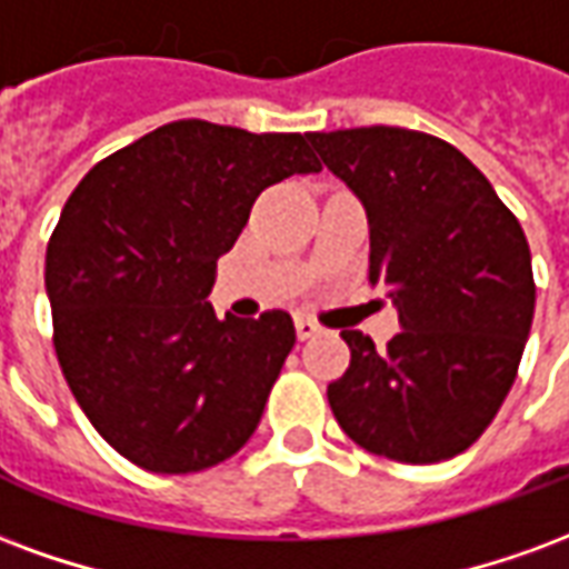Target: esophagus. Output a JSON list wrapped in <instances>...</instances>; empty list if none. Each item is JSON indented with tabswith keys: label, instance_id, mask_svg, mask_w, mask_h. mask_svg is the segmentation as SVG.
I'll return each instance as SVG.
<instances>
[{
	"label": "esophagus",
	"instance_id": "obj_1",
	"mask_svg": "<svg viewBox=\"0 0 569 569\" xmlns=\"http://www.w3.org/2000/svg\"><path fill=\"white\" fill-rule=\"evenodd\" d=\"M296 332H298V338H301V341H305V338H313V335L320 332V322L310 320V317H305V313H298V317H296Z\"/></svg>",
	"mask_w": 569,
	"mask_h": 569
}]
</instances>
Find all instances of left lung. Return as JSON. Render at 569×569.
<instances>
[{"label": "left lung", "instance_id": "8db88e82", "mask_svg": "<svg viewBox=\"0 0 569 569\" xmlns=\"http://www.w3.org/2000/svg\"><path fill=\"white\" fill-rule=\"evenodd\" d=\"M322 163L369 212V283L402 332L375 347L345 329L350 369L329 406L359 448L439 463L497 418L525 353L537 283L515 212L451 142L406 128L310 133Z\"/></svg>", "mask_w": 569, "mask_h": 569}]
</instances>
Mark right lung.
Instances as JSON below:
<instances>
[{
  "instance_id": "obj_1",
  "label": "right lung",
  "mask_w": 569,
  "mask_h": 569,
  "mask_svg": "<svg viewBox=\"0 0 569 569\" xmlns=\"http://www.w3.org/2000/svg\"><path fill=\"white\" fill-rule=\"evenodd\" d=\"M322 163L301 133L170 121L81 179L44 256L54 353L121 457L188 476L256 432L296 345L286 310L216 320V259L268 186Z\"/></svg>"
}]
</instances>
